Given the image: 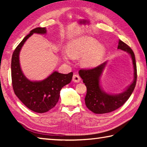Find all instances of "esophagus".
<instances>
[{"mask_svg":"<svg viewBox=\"0 0 147 147\" xmlns=\"http://www.w3.org/2000/svg\"><path fill=\"white\" fill-rule=\"evenodd\" d=\"M73 81L75 83H79L81 81V78L78 74H74L73 76Z\"/></svg>","mask_w":147,"mask_h":147,"instance_id":"1","label":"esophagus"}]
</instances>
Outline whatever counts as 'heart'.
<instances>
[{
  "label": "heart",
  "mask_w": 147,
  "mask_h": 147,
  "mask_svg": "<svg viewBox=\"0 0 147 147\" xmlns=\"http://www.w3.org/2000/svg\"><path fill=\"white\" fill-rule=\"evenodd\" d=\"M67 55L73 59H81V64L86 68H92L98 65L104 58L106 49L94 38L83 36L69 42L67 47ZM65 59L68 60L67 55Z\"/></svg>",
  "instance_id": "1"
}]
</instances>
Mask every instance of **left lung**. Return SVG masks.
<instances>
[{
  "label": "left lung",
  "mask_w": 147,
  "mask_h": 147,
  "mask_svg": "<svg viewBox=\"0 0 147 147\" xmlns=\"http://www.w3.org/2000/svg\"><path fill=\"white\" fill-rule=\"evenodd\" d=\"M117 49L126 52L130 55L134 69L133 82L123 92L118 94H109L102 88L100 79L107 64V61L96 67L81 69L79 71V75L82 78L87 89L85 98L86 106L89 110L95 114L108 113L121 107L130 97L136 86L137 71L134 52L128 45L121 40L119 42Z\"/></svg>",
  "instance_id": "obj_1"
}]
</instances>
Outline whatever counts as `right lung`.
Returning <instances> with one entry per match:
<instances>
[{"label":"right lung","mask_w":147,"mask_h":147,"mask_svg":"<svg viewBox=\"0 0 147 147\" xmlns=\"http://www.w3.org/2000/svg\"><path fill=\"white\" fill-rule=\"evenodd\" d=\"M45 28H36L26 35L12 54L11 59L12 84L14 93L30 110L44 113L54 107L58 102L62 88L71 82L73 72L62 74L54 71L42 81H31L24 76L20 62V53L24 43L33 33L45 34Z\"/></svg>","instance_id":"1"}]
</instances>
